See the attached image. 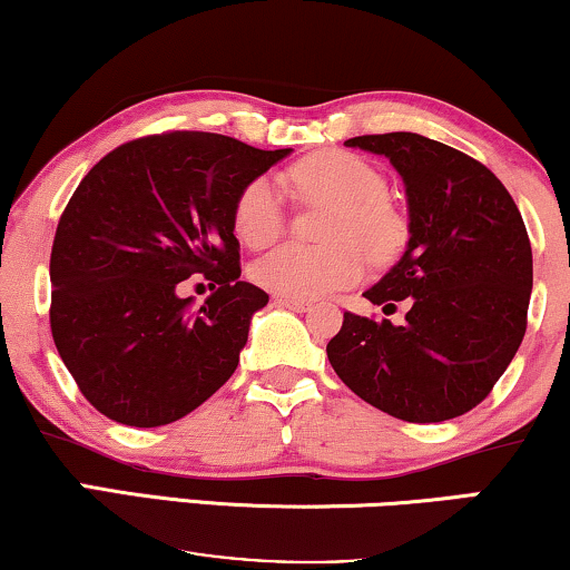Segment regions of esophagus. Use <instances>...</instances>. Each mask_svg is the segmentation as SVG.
<instances>
[{
	"label": "esophagus",
	"instance_id": "34e87169",
	"mask_svg": "<svg viewBox=\"0 0 570 570\" xmlns=\"http://www.w3.org/2000/svg\"><path fill=\"white\" fill-rule=\"evenodd\" d=\"M274 304H278V307H288V309H294V312H307L309 307H312V302H307V299H296V296H274Z\"/></svg>",
	"mask_w": 570,
	"mask_h": 570
}]
</instances>
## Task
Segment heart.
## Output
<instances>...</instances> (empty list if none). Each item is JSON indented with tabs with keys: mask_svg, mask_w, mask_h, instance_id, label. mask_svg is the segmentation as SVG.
<instances>
[{
	"mask_svg": "<svg viewBox=\"0 0 570 570\" xmlns=\"http://www.w3.org/2000/svg\"><path fill=\"white\" fill-rule=\"evenodd\" d=\"M288 180L309 202L333 204L325 247L282 245L253 266L255 284L282 296H320L364 276L368 255L384 261L403 243V219L387 202V180L351 151L325 149L304 157ZM232 227L239 243L263 250L284 232L282 194L271 178L247 183L235 204Z\"/></svg>",
	"mask_w": 570,
	"mask_h": 570,
	"instance_id": "heart-1",
	"label": "heart"
}]
</instances>
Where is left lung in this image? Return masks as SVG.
<instances>
[{"instance_id":"8db88e82","label":"left lung","mask_w":570,"mask_h":570,"mask_svg":"<svg viewBox=\"0 0 570 570\" xmlns=\"http://www.w3.org/2000/svg\"><path fill=\"white\" fill-rule=\"evenodd\" d=\"M346 144L403 175L407 250L364 296L411 309L403 325L343 312L327 358L343 384L400 421L456 419L491 395L522 346L532 294L522 214L483 163L442 141L392 131Z\"/></svg>"}]
</instances>
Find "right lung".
I'll return each mask as SVG.
<instances>
[{"label":"right lung","mask_w":570,"mask_h":570,"mask_svg":"<svg viewBox=\"0 0 570 570\" xmlns=\"http://www.w3.org/2000/svg\"><path fill=\"white\" fill-rule=\"evenodd\" d=\"M292 149L167 131L108 151L63 208L51 247V335L95 411L155 429L196 411L235 374L263 288L239 282L232 227L247 183ZM215 294L194 308L179 282Z\"/></svg>","instance_id":"right-lung-1"}]
</instances>
